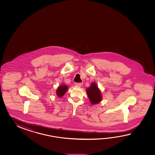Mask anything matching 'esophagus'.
<instances>
[{"label": "esophagus", "mask_w": 155, "mask_h": 155, "mask_svg": "<svg viewBox=\"0 0 155 155\" xmlns=\"http://www.w3.org/2000/svg\"><path fill=\"white\" fill-rule=\"evenodd\" d=\"M75 86H81L82 85V83H81V82H80V83H75Z\"/></svg>", "instance_id": "1"}]
</instances>
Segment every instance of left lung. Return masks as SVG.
I'll use <instances>...</instances> for the list:
<instances>
[{"mask_svg": "<svg viewBox=\"0 0 155 155\" xmlns=\"http://www.w3.org/2000/svg\"><path fill=\"white\" fill-rule=\"evenodd\" d=\"M86 92L89 100L92 105H95L101 101V92L95 82H92L90 87L86 89Z\"/></svg>", "mask_w": 155, "mask_h": 155, "instance_id": "8db88e82", "label": "left lung"}]
</instances>
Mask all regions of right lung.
<instances>
[{
	"label": "right lung",
	"mask_w": 155,
	"mask_h": 155,
	"mask_svg": "<svg viewBox=\"0 0 155 155\" xmlns=\"http://www.w3.org/2000/svg\"><path fill=\"white\" fill-rule=\"evenodd\" d=\"M68 86L62 84L61 85L59 86L56 90V95L58 97H62L65 94L67 90H68Z\"/></svg>",
	"instance_id": "obj_1"
}]
</instances>
